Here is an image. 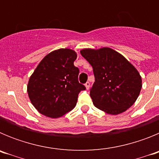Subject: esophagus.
Returning <instances> with one entry per match:
<instances>
[{
  "label": "esophagus",
  "instance_id": "34e87169",
  "mask_svg": "<svg viewBox=\"0 0 159 159\" xmlns=\"http://www.w3.org/2000/svg\"><path fill=\"white\" fill-rule=\"evenodd\" d=\"M85 87H86V88L87 89H89V88H90V83L89 82H87L86 84H85Z\"/></svg>",
  "mask_w": 159,
  "mask_h": 159
}]
</instances>
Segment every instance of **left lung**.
I'll use <instances>...</instances> for the list:
<instances>
[{
	"label": "left lung",
	"mask_w": 159,
	"mask_h": 159,
	"mask_svg": "<svg viewBox=\"0 0 159 159\" xmlns=\"http://www.w3.org/2000/svg\"><path fill=\"white\" fill-rule=\"evenodd\" d=\"M82 57L93 68L90 96L97 108L118 115L134 104L142 88L139 73L127 59L109 48L83 49Z\"/></svg>",
	"instance_id": "1"
}]
</instances>
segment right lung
I'll return each instance as SVG.
<instances>
[{
  "instance_id": "right-lung-1",
  "label": "right lung",
  "mask_w": 159,
  "mask_h": 159,
  "mask_svg": "<svg viewBox=\"0 0 159 159\" xmlns=\"http://www.w3.org/2000/svg\"><path fill=\"white\" fill-rule=\"evenodd\" d=\"M76 57V53L71 49L52 52L31 75L28 94L40 114L56 119L75 107L79 93L86 89L78 80L80 70L74 65Z\"/></svg>"
}]
</instances>
